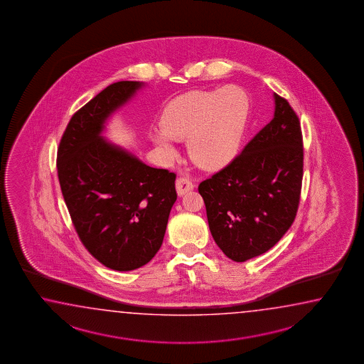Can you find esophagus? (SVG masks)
<instances>
[{
    "mask_svg": "<svg viewBox=\"0 0 364 364\" xmlns=\"http://www.w3.org/2000/svg\"><path fill=\"white\" fill-rule=\"evenodd\" d=\"M176 187H177V193H178V195H185L187 191H191V190H193V181L190 178H187V177H179V178L177 179Z\"/></svg>",
    "mask_w": 364,
    "mask_h": 364,
    "instance_id": "esophagus-1",
    "label": "esophagus"
}]
</instances>
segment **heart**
Masks as SVG:
<instances>
[{"instance_id": "heart-1", "label": "heart", "mask_w": 364, "mask_h": 364, "mask_svg": "<svg viewBox=\"0 0 364 364\" xmlns=\"http://www.w3.org/2000/svg\"><path fill=\"white\" fill-rule=\"evenodd\" d=\"M248 97L238 87L193 91L173 99L160 116L151 139L168 157L176 156L173 140L187 139L198 166L215 171L232 161L247 122Z\"/></svg>"}]
</instances>
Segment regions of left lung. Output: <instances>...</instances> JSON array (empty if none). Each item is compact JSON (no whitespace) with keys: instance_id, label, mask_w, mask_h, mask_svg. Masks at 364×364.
I'll return each instance as SVG.
<instances>
[{"instance_id":"8db88e82","label":"left lung","mask_w":364,"mask_h":364,"mask_svg":"<svg viewBox=\"0 0 364 364\" xmlns=\"http://www.w3.org/2000/svg\"><path fill=\"white\" fill-rule=\"evenodd\" d=\"M274 116L224 169L199 185L209 230L225 255L246 262L279 242L294 223L303 178L301 122L274 93Z\"/></svg>"}]
</instances>
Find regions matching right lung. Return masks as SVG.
<instances>
[{
  "mask_svg": "<svg viewBox=\"0 0 364 364\" xmlns=\"http://www.w3.org/2000/svg\"><path fill=\"white\" fill-rule=\"evenodd\" d=\"M143 83L108 85L71 117L57 151L62 195L87 251L114 271L147 264L177 200L176 173L151 168L101 136L104 122Z\"/></svg>",
  "mask_w": 364,
  "mask_h": 364,
  "instance_id": "right-lung-1",
  "label": "right lung"
}]
</instances>
